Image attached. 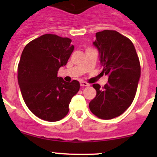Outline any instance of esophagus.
<instances>
[{
  "label": "esophagus",
  "instance_id": "1",
  "mask_svg": "<svg viewBox=\"0 0 157 157\" xmlns=\"http://www.w3.org/2000/svg\"><path fill=\"white\" fill-rule=\"evenodd\" d=\"M80 86H88L89 85H90L89 83H86V82H84V81L80 82Z\"/></svg>",
  "mask_w": 157,
  "mask_h": 157
}]
</instances>
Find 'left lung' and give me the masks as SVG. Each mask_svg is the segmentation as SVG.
I'll return each instance as SVG.
<instances>
[{
	"mask_svg": "<svg viewBox=\"0 0 157 157\" xmlns=\"http://www.w3.org/2000/svg\"><path fill=\"white\" fill-rule=\"evenodd\" d=\"M93 45L98 49L102 73L109 76L101 87L95 83L96 96L89 104L98 118L112 119L124 113L131 105L140 77L138 56L132 42L115 30L96 33Z\"/></svg>",
	"mask_w": 157,
	"mask_h": 157,
	"instance_id": "obj_1",
	"label": "left lung"
}]
</instances>
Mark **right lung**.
<instances>
[{
    "label": "right lung",
    "mask_w": 157,
    "mask_h": 157,
    "mask_svg": "<svg viewBox=\"0 0 157 157\" xmlns=\"http://www.w3.org/2000/svg\"><path fill=\"white\" fill-rule=\"evenodd\" d=\"M71 39L45 34L25 46L18 64V83L23 100L38 118L48 121L62 119L80 90V83L65 82L58 77L74 46Z\"/></svg>",
    "instance_id": "obj_1"
}]
</instances>
